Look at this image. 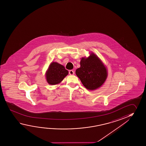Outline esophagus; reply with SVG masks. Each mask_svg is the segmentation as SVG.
<instances>
[{"instance_id":"34e87169","label":"esophagus","mask_w":146,"mask_h":146,"mask_svg":"<svg viewBox=\"0 0 146 146\" xmlns=\"http://www.w3.org/2000/svg\"><path fill=\"white\" fill-rule=\"evenodd\" d=\"M69 73L70 75H74V71H73V70H70L69 71Z\"/></svg>"}]
</instances>
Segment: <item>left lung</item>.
<instances>
[{"label":"left lung","instance_id":"obj_1","mask_svg":"<svg viewBox=\"0 0 146 146\" xmlns=\"http://www.w3.org/2000/svg\"><path fill=\"white\" fill-rule=\"evenodd\" d=\"M80 64V67L75 73L85 88L94 90L100 87L106 79L108 73L99 58L91 53L88 58H82Z\"/></svg>","mask_w":146,"mask_h":146}]
</instances>
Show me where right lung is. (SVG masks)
<instances>
[{
  "instance_id": "add662e5",
  "label": "right lung",
  "mask_w": 146,
  "mask_h": 146,
  "mask_svg": "<svg viewBox=\"0 0 146 146\" xmlns=\"http://www.w3.org/2000/svg\"><path fill=\"white\" fill-rule=\"evenodd\" d=\"M68 74L64 66L58 62H52L46 72V76L48 83L51 85L59 84Z\"/></svg>"
}]
</instances>
